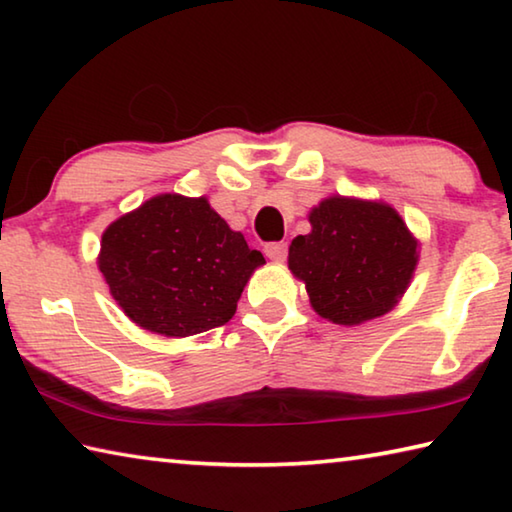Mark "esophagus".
Here are the masks:
<instances>
[{
	"instance_id": "1",
	"label": "esophagus",
	"mask_w": 512,
	"mask_h": 512,
	"mask_svg": "<svg viewBox=\"0 0 512 512\" xmlns=\"http://www.w3.org/2000/svg\"><path fill=\"white\" fill-rule=\"evenodd\" d=\"M266 257L271 259V262H284L287 259V253H289V246L284 244V241H275V244H268L264 248Z\"/></svg>"
}]
</instances>
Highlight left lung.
Returning <instances> with one entry per match:
<instances>
[{
	"label": "left lung",
	"instance_id": "left-lung-1",
	"mask_svg": "<svg viewBox=\"0 0 512 512\" xmlns=\"http://www.w3.org/2000/svg\"><path fill=\"white\" fill-rule=\"evenodd\" d=\"M311 232L289 246V268L311 307L336 325L384 316L409 287L418 241L391 205L329 196L309 212Z\"/></svg>",
	"mask_w": 512,
	"mask_h": 512
}]
</instances>
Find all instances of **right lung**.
Masks as SVG:
<instances>
[{
	"mask_svg": "<svg viewBox=\"0 0 512 512\" xmlns=\"http://www.w3.org/2000/svg\"><path fill=\"white\" fill-rule=\"evenodd\" d=\"M259 250L230 230L207 198L160 194L112 221L99 271L135 325L162 336H194L235 316Z\"/></svg>",
	"mask_w": 512,
	"mask_h": 512,
	"instance_id": "add662e5",
	"label": "right lung"
}]
</instances>
